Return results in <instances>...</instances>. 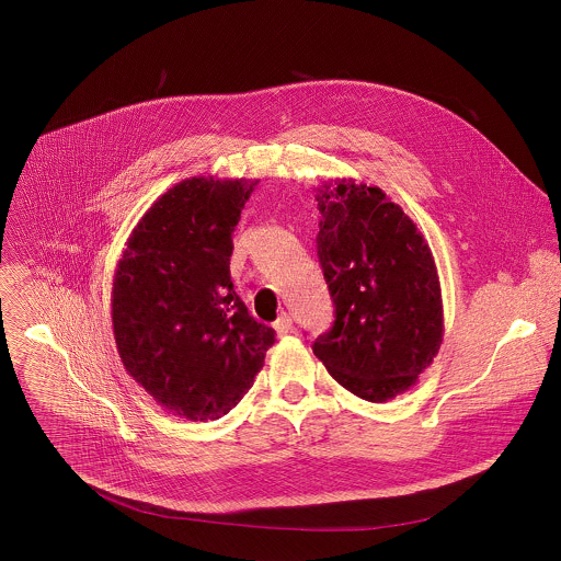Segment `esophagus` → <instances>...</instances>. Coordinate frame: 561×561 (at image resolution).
<instances>
[{"mask_svg":"<svg viewBox=\"0 0 561 561\" xmlns=\"http://www.w3.org/2000/svg\"><path fill=\"white\" fill-rule=\"evenodd\" d=\"M274 330L278 332V336H285V334H289V332L294 330V321H291V316L283 313L278 320L274 321Z\"/></svg>","mask_w":561,"mask_h":561,"instance_id":"34e87169","label":"esophagus"}]
</instances>
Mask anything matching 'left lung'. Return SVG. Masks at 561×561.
<instances>
[{
	"label": "left lung",
	"instance_id": "obj_1",
	"mask_svg": "<svg viewBox=\"0 0 561 561\" xmlns=\"http://www.w3.org/2000/svg\"><path fill=\"white\" fill-rule=\"evenodd\" d=\"M316 201L318 252L336 320L313 352L343 389L385 403L416 385L443 343L434 254L376 185L323 181Z\"/></svg>",
	"mask_w": 561,
	"mask_h": 561
}]
</instances>
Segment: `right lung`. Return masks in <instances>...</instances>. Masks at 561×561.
Wrapping results in <instances>:
<instances>
[{"label":"right lung","mask_w":561,"mask_h":561,"mask_svg":"<svg viewBox=\"0 0 561 561\" xmlns=\"http://www.w3.org/2000/svg\"><path fill=\"white\" fill-rule=\"evenodd\" d=\"M259 179L190 176L134 227L114 270L112 328L127 374L187 421L233 410L263 369L274 330L231 280L233 231Z\"/></svg>","instance_id":"obj_1"}]
</instances>
